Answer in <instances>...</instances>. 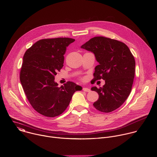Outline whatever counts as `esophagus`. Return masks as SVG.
Returning a JSON list of instances; mask_svg holds the SVG:
<instances>
[{"label": "esophagus", "mask_w": 157, "mask_h": 157, "mask_svg": "<svg viewBox=\"0 0 157 157\" xmlns=\"http://www.w3.org/2000/svg\"><path fill=\"white\" fill-rule=\"evenodd\" d=\"M82 90H83L84 91H85V92H89V91H91L90 89H89V88H87V87H83V88H82Z\"/></svg>", "instance_id": "obj_1"}]
</instances>
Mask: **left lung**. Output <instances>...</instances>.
<instances>
[{
    "mask_svg": "<svg viewBox=\"0 0 157 157\" xmlns=\"http://www.w3.org/2000/svg\"><path fill=\"white\" fill-rule=\"evenodd\" d=\"M81 48L93 52L99 63L93 80H105L102 87L91 88L99 94L94 107L102 113L114 111L122 105L131 92L136 68L133 55L123 42L104 36L92 38Z\"/></svg>",
    "mask_w": 157,
    "mask_h": 157,
    "instance_id": "obj_1",
    "label": "left lung"
}]
</instances>
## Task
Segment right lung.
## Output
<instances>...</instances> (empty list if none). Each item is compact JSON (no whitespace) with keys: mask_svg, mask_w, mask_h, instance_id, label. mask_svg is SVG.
<instances>
[{"mask_svg":"<svg viewBox=\"0 0 157 157\" xmlns=\"http://www.w3.org/2000/svg\"><path fill=\"white\" fill-rule=\"evenodd\" d=\"M75 41L70 38L42 39L24 54L20 80L31 105L43 116L54 117L61 114L73 94L82 89L71 81L58 87L54 81L63 66L66 47Z\"/></svg>","mask_w":157,"mask_h":157,"instance_id":"right-lung-1","label":"right lung"}]
</instances>
